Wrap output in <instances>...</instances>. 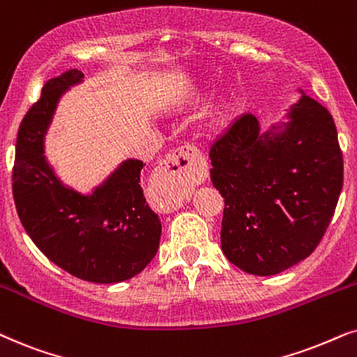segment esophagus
<instances>
[{
  "label": "esophagus",
  "mask_w": 357,
  "mask_h": 357,
  "mask_svg": "<svg viewBox=\"0 0 357 357\" xmlns=\"http://www.w3.org/2000/svg\"><path fill=\"white\" fill-rule=\"evenodd\" d=\"M206 177V165L195 146H182L170 152L152 175L151 185L169 208H177Z\"/></svg>",
  "instance_id": "esophagus-1"
}]
</instances>
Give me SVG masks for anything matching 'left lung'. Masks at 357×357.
<instances>
[{"label":"left lung","mask_w":357,"mask_h":357,"mask_svg":"<svg viewBox=\"0 0 357 357\" xmlns=\"http://www.w3.org/2000/svg\"><path fill=\"white\" fill-rule=\"evenodd\" d=\"M210 159L225 198L221 249L229 262L275 275L317 249L342 188V152L325 106L303 95L272 137L243 114L213 141Z\"/></svg>","instance_id":"left-lung-1"}]
</instances>
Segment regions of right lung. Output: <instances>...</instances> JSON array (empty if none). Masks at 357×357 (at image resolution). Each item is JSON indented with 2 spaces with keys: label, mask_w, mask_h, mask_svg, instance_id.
<instances>
[{
  "label": "right lung",
  "mask_w": 357,
  "mask_h": 357,
  "mask_svg": "<svg viewBox=\"0 0 357 357\" xmlns=\"http://www.w3.org/2000/svg\"><path fill=\"white\" fill-rule=\"evenodd\" d=\"M77 68L50 78L21 121L13 197L26 233L60 269L95 284L131 279L155 256L160 220L141 188V160H126L93 195L63 187L44 157L59 96L82 80Z\"/></svg>",
  "instance_id": "add662e5"
}]
</instances>
